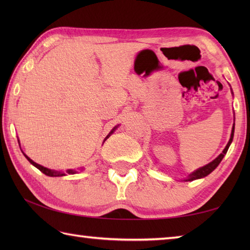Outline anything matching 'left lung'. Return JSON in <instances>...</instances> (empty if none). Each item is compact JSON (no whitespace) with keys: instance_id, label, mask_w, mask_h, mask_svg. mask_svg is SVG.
Wrapping results in <instances>:
<instances>
[{"instance_id":"8db88e82","label":"left lung","mask_w":250,"mask_h":250,"mask_svg":"<svg viewBox=\"0 0 250 250\" xmlns=\"http://www.w3.org/2000/svg\"><path fill=\"white\" fill-rule=\"evenodd\" d=\"M233 135H234V125H233V129H232V133H231L230 141H229V143H228V144H227V146H226V148L224 149V151H222V152L220 153V155L215 159L214 161H211L210 163L206 164L205 167H201V168H199V169H196L195 172H193L192 174H190L189 177H188L187 179H186V180L199 179V178L207 176V175L213 172L214 169H215L217 167H218V164L221 162V160H222V159H224V157H225V155L227 153L228 149H229V146H230V144L232 143V140H233Z\"/></svg>"}]
</instances>
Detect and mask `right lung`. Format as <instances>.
Returning a JSON list of instances; mask_svg holds the SVG:
<instances>
[{
  "label": "right lung",
  "instance_id": "obj_1",
  "mask_svg": "<svg viewBox=\"0 0 250 250\" xmlns=\"http://www.w3.org/2000/svg\"><path fill=\"white\" fill-rule=\"evenodd\" d=\"M117 128V126H115V128L113 129V131H111L110 132V133L107 135V137L111 134V133H113V132L115 131V129ZM107 137H106V139H107ZM105 139V140H106ZM23 155H24V153H23ZM24 157L26 158V159H28V160H29V162L32 164V166H34L35 167H37V168H39L40 169V171L42 172V173H44L45 175H47V176H51V177H55V176H63V175H65L64 173H60V172H56V171H51V169H49V168H47V167H42V166H40V164H37V163H35L34 161H32L31 160V159L28 157V156H26V155H24ZM67 173H70V174H74V171H72V169H68V171H67Z\"/></svg>",
  "mask_w": 250,
  "mask_h": 250
}]
</instances>
